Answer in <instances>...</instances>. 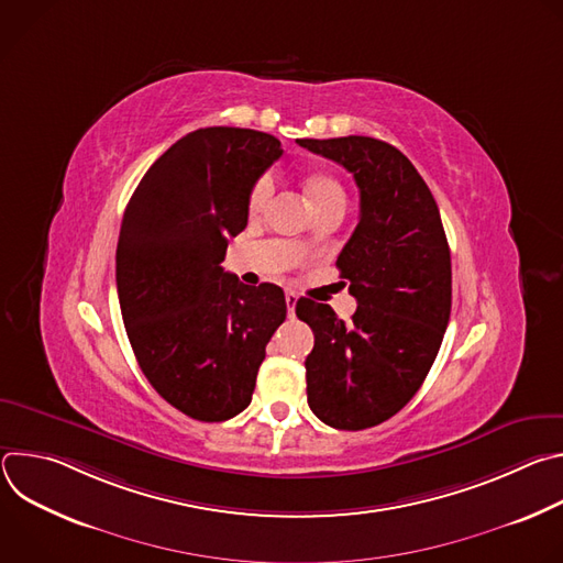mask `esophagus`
Segmentation results:
<instances>
[{"mask_svg":"<svg viewBox=\"0 0 563 563\" xmlns=\"http://www.w3.org/2000/svg\"><path fill=\"white\" fill-rule=\"evenodd\" d=\"M285 300H287V313H289V316H294L298 294H296V291H291V289H287V291H285Z\"/></svg>","mask_w":563,"mask_h":563,"instance_id":"1","label":"esophagus"}]
</instances>
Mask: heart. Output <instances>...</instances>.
<instances>
[{"label": "heart", "instance_id": "heart-1", "mask_svg": "<svg viewBox=\"0 0 563 563\" xmlns=\"http://www.w3.org/2000/svg\"><path fill=\"white\" fill-rule=\"evenodd\" d=\"M272 191H274L272 178L269 176L258 178V183L252 187V194H250V209L254 213L261 211L269 202ZM305 194H307L311 207H316L320 202H330V200H345V191H343L341 183L336 178H332L330 174H311L305 180Z\"/></svg>", "mask_w": 563, "mask_h": 563}]
</instances>
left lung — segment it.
<instances>
[{
  "mask_svg": "<svg viewBox=\"0 0 563 563\" xmlns=\"http://www.w3.org/2000/svg\"><path fill=\"white\" fill-rule=\"evenodd\" d=\"M343 165L361 194L358 224L336 267L358 307L350 323L300 298L311 328L307 404L336 430L394 417L426 380L452 307L450 247L432 191L396 146L365 135L296 140Z\"/></svg>",
  "mask_w": 563,
  "mask_h": 563,
  "instance_id": "left-lung-1",
  "label": "left lung"
}]
</instances>
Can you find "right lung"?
<instances>
[{
    "mask_svg": "<svg viewBox=\"0 0 563 563\" xmlns=\"http://www.w3.org/2000/svg\"><path fill=\"white\" fill-rule=\"evenodd\" d=\"M280 155L263 131L198 129L155 159L122 218L115 280L129 343L153 389L196 421L252 404L287 316L278 285L250 287L220 267L247 227L252 187Z\"/></svg>",
    "mask_w": 563,
    "mask_h": 563,
    "instance_id": "right-lung-1",
    "label": "right lung"
}]
</instances>
